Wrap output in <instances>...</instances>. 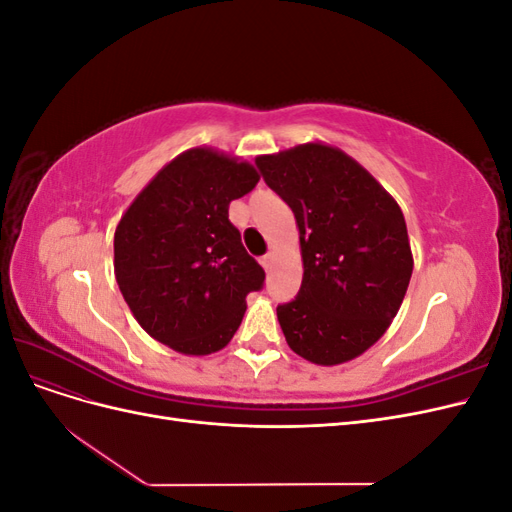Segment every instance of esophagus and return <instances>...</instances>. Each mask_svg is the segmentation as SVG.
Returning <instances> with one entry per match:
<instances>
[{"label":"esophagus","instance_id":"34e87169","mask_svg":"<svg viewBox=\"0 0 512 512\" xmlns=\"http://www.w3.org/2000/svg\"><path fill=\"white\" fill-rule=\"evenodd\" d=\"M260 265L269 271L271 265H273V254H265V256H262V258H260Z\"/></svg>","mask_w":512,"mask_h":512}]
</instances>
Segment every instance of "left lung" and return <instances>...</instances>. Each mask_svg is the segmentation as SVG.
<instances>
[{"mask_svg":"<svg viewBox=\"0 0 512 512\" xmlns=\"http://www.w3.org/2000/svg\"><path fill=\"white\" fill-rule=\"evenodd\" d=\"M256 166L299 226L301 290L277 305L288 346L316 365L356 359L389 329L406 297L414 260L404 213L331 145H297L258 156Z\"/></svg>","mask_w":512,"mask_h":512,"instance_id":"8db88e82","label":"left lung"}]
</instances>
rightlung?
<instances>
[{
    "instance_id": "obj_1",
    "label": "right lung",
    "mask_w": 512,
    "mask_h": 512,
    "mask_svg": "<svg viewBox=\"0 0 512 512\" xmlns=\"http://www.w3.org/2000/svg\"><path fill=\"white\" fill-rule=\"evenodd\" d=\"M250 162L183 151L153 177L115 230V277L138 324L181 354L222 350L265 271L245 252L228 205L256 188Z\"/></svg>"
}]
</instances>
